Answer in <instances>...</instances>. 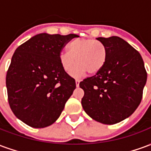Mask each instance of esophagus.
I'll use <instances>...</instances> for the list:
<instances>
[{
  "label": "esophagus",
  "instance_id": "obj_1",
  "mask_svg": "<svg viewBox=\"0 0 151 151\" xmlns=\"http://www.w3.org/2000/svg\"><path fill=\"white\" fill-rule=\"evenodd\" d=\"M75 82H76V86H77V87H78L79 83H80V80H78V79H76Z\"/></svg>",
  "mask_w": 151,
  "mask_h": 151
}]
</instances>
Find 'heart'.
Masks as SVG:
<instances>
[{
    "label": "heart",
    "instance_id": "heart-1",
    "mask_svg": "<svg viewBox=\"0 0 151 151\" xmlns=\"http://www.w3.org/2000/svg\"><path fill=\"white\" fill-rule=\"evenodd\" d=\"M108 58L106 47L100 42L91 39H76L69 44V52H61L59 55L60 64L62 69L71 73L73 77L81 78L89 72L95 74L101 70Z\"/></svg>",
    "mask_w": 151,
    "mask_h": 151
}]
</instances>
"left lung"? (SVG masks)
Wrapping results in <instances>:
<instances>
[{
    "label": "left lung",
    "mask_w": 151,
    "mask_h": 151,
    "mask_svg": "<svg viewBox=\"0 0 151 151\" xmlns=\"http://www.w3.org/2000/svg\"><path fill=\"white\" fill-rule=\"evenodd\" d=\"M107 48L104 68L80 82L82 108L93 120L119 123L135 111L142 98L147 73L140 53L117 36L97 38Z\"/></svg>",
    "instance_id": "left-lung-1"
}]
</instances>
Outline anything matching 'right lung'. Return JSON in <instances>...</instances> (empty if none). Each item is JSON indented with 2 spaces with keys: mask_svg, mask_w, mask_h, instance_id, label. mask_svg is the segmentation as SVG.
<instances>
[{
  "mask_svg": "<svg viewBox=\"0 0 151 151\" xmlns=\"http://www.w3.org/2000/svg\"><path fill=\"white\" fill-rule=\"evenodd\" d=\"M78 35L41 33L15 50L6 74L8 100L17 118L33 128L52 124L76 88L59 55Z\"/></svg>",
  "mask_w": 151,
  "mask_h": 151,
  "instance_id": "add662e5",
  "label": "right lung"
}]
</instances>
